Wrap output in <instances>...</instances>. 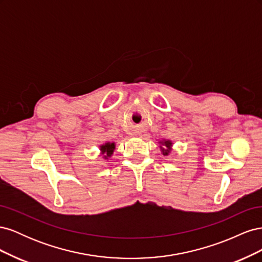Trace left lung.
I'll return each instance as SVG.
<instances>
[{"instance_id": "8db88e82", "label": "left lung", "mask_w": 262, "mask_h": 262, "mask_svg": "<svg viewBox=\"0 0 262 262\" xmlns=\"http://www.w3.org/2000/svg\"><path fill=\"white\" fill-rule=\"evenodd\" d=\"M160 143V148L162 150V153L164 156H167L171 152V146H172V142L170 140H163L158 142Z\"/></svg>"}]
</instances>
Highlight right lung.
Masks as SVG:
<instances>
[{
	"label": "right lung",
	"instance_id": "right-lung-1",
	"mask_svg": "<svg viewBox=\"0 0 262 262\" xmlns=\"http://www.w3.org/2000/svg\"><path fill=\"white\" fill-rule=\"evenodd\" d=\"M115 148H116L115 142H106V143L101 144L99 146L100 155H102V157H104L105 160H108V157H110L114 154Z\"/></svg>",
	"mask_w": 262,
	"mask_h": 262
}]
</instances>
